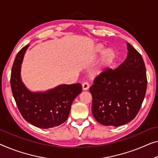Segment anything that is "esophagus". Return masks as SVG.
Returning a JSON list of instances; mask_svg holds the SVG:
<instances>
[{
    "mask_svg": "<svg viewBox=\"0 0 158 158\" xmlns=\"http://www.w3.org/2000/svg\"><path fill=\"white\" fill-rule=\"evenodd\" d=\"M89 88V84L88 82H84V83L82 84V89H83L84 91L88 90Z\"/></svg>",
    "mask_w": 158,
    "mask_h": 158,
    "instance_id": "34e87169",
    "label": "esophagus"
}]
</instances>
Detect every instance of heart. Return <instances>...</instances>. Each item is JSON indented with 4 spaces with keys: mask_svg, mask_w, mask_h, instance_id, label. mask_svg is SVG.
Returning a JSON list of instances; mask_svg holds the SVG:
<instances>
[{
    "mask_svg": "<svg viewBox=\"0 0 158 158\" xmlns=\"http://www.w3.org/2000/svg\"><path fill=\"white\" fill-rule=\"evenodd\" d=\"M104 49L105 46L103 44L99 43L96 44L95 48H94V51H95L96 54H100L102 52ZM116 57V52L114 48H109L106 49L105 51L103 52L99 64H98V67L94 70V74H101L103 72H106L114 64Z\"/></svg>",
    "mask_w": 158,
    "mask_h": 158,
    "instance_id": "1",
    "label": "heart"
}]
</instances>
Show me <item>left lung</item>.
Instances as JSON below:
<instances>
[{"label": "left lung", "instance_id": "1", "mask_svg": "<svg viewBox=\"0 0 158 158\" xmlns=\"http://www.w3.org/2000/svg\"><path fill=\"white\" fill-rule=\"evenodd\" d=\"M128 55L116 69H109L96 77L89 91L92 114L98 123L118 127L138 114L147 89L146 69L140 54L127 43Z\"/></svg>", "mask_w": 158, "mask_h": 158}]
</instances>
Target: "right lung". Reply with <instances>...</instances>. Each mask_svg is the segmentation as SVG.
Masks as SVG:
<instances>
[{
	"mask_svg": "<svg viewBox=\"0 0 158 158\" xmlns=\"http://www.w3.org/2000/svg\"><path fill=\"white\" fill-rule=\"evenodd\" d=\"M29 44L18 53L14 61L10 77V86L19 111L25 120L40 128L60 126L67 121L72 103L81 94L79 83L62 84L46 91H30L21 79V64Z\"/></svg>",
	"mask_w": 158,
	"mask_h": 158,
	"instance_id": "right-lung-1",
	"label": "right lung"
}]
</instances>
